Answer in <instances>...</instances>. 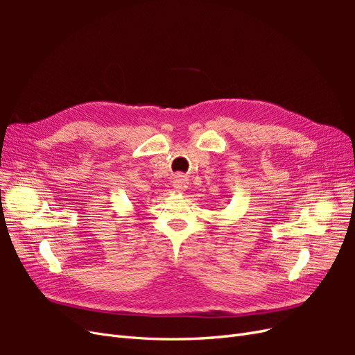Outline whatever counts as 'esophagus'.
<instances>
[{"label":"esophagus","instance_id":"obj_1","mask_svg":"<svg viewBox=\"0 0 355 355\" xmlns=\"http://www.w3.org/2000/svg\"><path fill=\"white\" fill-rule=\"evenodd\" d=\"M187 178L185 176H182V175H176L175 178H173V187H175V189H178V191H184L185 188H187Z\"/></svg>","mask_w":355,"mask_h":355}]
</instances>
